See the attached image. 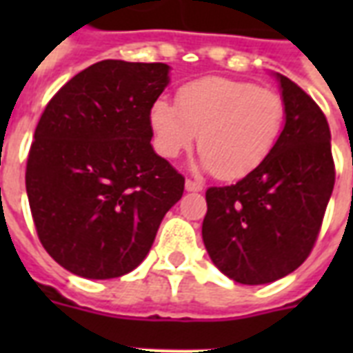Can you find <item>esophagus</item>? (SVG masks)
Wrapping results in <instances>:
<instances>
[{
    "label": "esophagus",
    "mask_w": 353,
    "mask_h": 353,
    "mask_svg": "<svg viewBox=\"0 0 353 353\" xmlns=\"http://www.w3.org/2000/svg\"><path fill=\"white\" fill-rule=\"evenodd\" d=\"M185 188H187L188 192H201V190H203V185L198 181H192V179H187V181H185Z\"/></svg>",
    "instance_id": "esophagus-1"
}]
</instances>
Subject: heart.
Segmentation results:
<instances>
[{"label": "heart", "mask_w": 353, "mask_h": 353, "mask_svg": "<svg viewBox=\"0 0 353 353\" xmlns=\"http://www.w3.org/2000/svg\"><path fill=\"white\" fill-rule=\"evenodd\" d=\"M284 99L241 80H196L177 91V106L157 99L150 108L155 148L174 159L199 135L201 170L223 179L249 176L268 159L282 135Z\"/></svg>", "instance_id": "obj_1"}]
</instances>
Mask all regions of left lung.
Listing matches in <instances>:
<instances>
[{"label": "left lung", "instance_id": "obj_1", "mask_svg": "<svg viewBox=\"0 0 353 353\" xmlns=\"http://www.w3.org/2000/svg\"><path fill=\"white\" fill-rule=\"evenodd\" d=\"M274 79L285 106L274 150L241 181L205 194V249L221 273L245 285L274 282L306 260L335 183L324 113L288 77Z\"/></svg>", "mask_w": 353, "mask_h": 353}]
</instances>
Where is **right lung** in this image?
Instances as JSON below:
<instances>
[{
	"instance_id": "add662e5",
	"label": "right lung",
	"mask_w": 353,
	"mask_h": 353,
	"mask_svg": "<svg viewBox=\"0 0 353 353\" xmlns=\"http://www.w3.org/2000/svg\"><path fill=\"white\" fill-rule=\"evenodd\" d=\"M166 63L102 60L47 104L25 187L38 238L63 269L106 280L143 262L185 177L152 146L150 108Z\"/></svg>"
}]
</instances>
